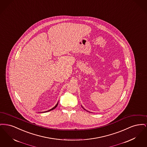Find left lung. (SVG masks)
Instances as JSON below:
<instances>
[{"mask_svg":"<svg viewBox=\"0 0 147 147\" xmlns=\"http://www.w3.org/2000/svg\"><path fill=\"white\" fill-rule=\"evenodd\" d=\"M82 107H83V109H84V110H85V109H84V107H83V106H82ZM88 112H89V111H88Z\"/></svg>","mask_w":147,"mask_h":147,"instance_id":"1","label":"left lung"}]
</instances>
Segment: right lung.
Here are the masks:
<instances>
[{
	"label": "right lung",
	"mask_w": 147,
	"mask_h": 147,
	"mask_svg": "<svg viewBox=\"0 0 147 147\" xmlns=\"http://www.w3.org/2000/svg\"><path fill=\"white\" fill-rule=\"evenodd\" d=\"M58 102H57V104H56L55 106V107H53V108H52L51 109H50V110H48V111H45V112H49V111H51V110H54L55 108H56V107L57 106V105H58Z\"/></svg>",
	"instance_id": "1"
}]
</instances>
